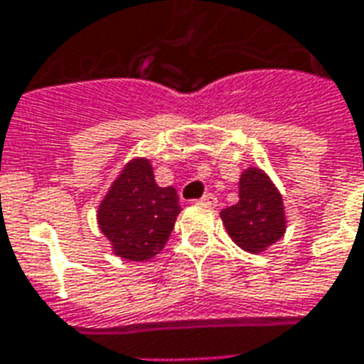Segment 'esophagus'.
<instances>
[{
	"instance_id": "34e87169",
	"label": "esophagus",
	"mask_w": 364,
	"mask_h": 364,
	"mask_svg": "<svg viewBox=\"0 0 364 364\" xmlns=\"http://www.w3.org/2000/svg\"><path fill=\"white\" fill-rule=\"evenodd\" d=\"M198 203H200V205H208V206H214V205H216V197H214L213 193H206L205 197L200 198V200H198Z\"/></svg>"
}]
</instances>
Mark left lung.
Segmentation results:
<instances>
[{"instance_id": "1", "label": "left lung", "mask_w": 364, "mask_h": 364, "mask_svg": "<svg viewBox=\"0 0 364 364\" xmlns=\"http://www.w3.org/2000/svg\"><path fill=\"white\" fill-rule=\"evenodd\" d=\"M240 200L224 208L220 218L228 236L247 253H261L287 232L282 195L263 169L247 167L240 177Z\"/></svg>"}]
</instances>
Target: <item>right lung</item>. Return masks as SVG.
Masks as SVG:
<instances>
[{
	"mask_svg": "<svg viewBox=\"0 0 364 364\" xmlns=\"http://www.w3.org/2000/svg\"><path fill=\"white\" fill-rule=\"evenodd\" d=\"M179 213L177 191L159 187L150 159L134 158L107 191L97 222L114 255L127 261H148L164 250Z\"/></svg>",
	"mask_w": 364,
	"mask_h": 364,
	"instance_id": "obj_1",
	"label": "right lung"
}]
</instances>
